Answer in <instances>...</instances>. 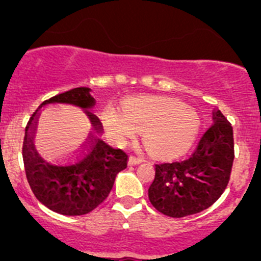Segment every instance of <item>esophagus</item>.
<instances>
[{"mask_svg":"<svg viewBox=\"0 0 261 261\" xmlns=\"http://www.w3.org/2000/svg\"><path fill=\"white\" fill-rule=\"evenodd\" d=\"M142 161H143V160H142L141 157L130 156V157H129V160H128V165H129V166H136V165L141 164Z\"/></svg>","mask_w":261,"mask_h":261,"instance_id":"34e87169","label":"esophagus"}]
</instances>
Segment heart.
Returning a JSON list of instances; mask_svg holds the SVG:
<instances>
[{
	"label": "heart",
	"mask_w": 261,
	"mask_h": 261,
	"mask_svg": "<svg viewBox=\"0 0 261 261\" xmlns=\"http://www.w3.org/2000/svg\"><path fill=\"white\" fill-rule=\"evenodd\" d=\"M105 125L119 139L130 138L136 130L144 132V143L152 153L175 157L192 147L199 123L193 110L181 102L141 99L128 101L122 115H108Z\"/></svg>",
	"instance_id": "heart-1"
}]
</instances>
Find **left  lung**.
<instances>
[{"mask_svg": "<svg viewBox=\"0 0 261 261\" xmlns=\"http://www.w3.org/2000/svg\"><path fill=\"white\" fill-rule=\"evenodd\" d=\"M213 122L192 157L154 165L148 199L162 215L172 218L197 215L226 189L233 162V132L219 110L213 113Z\"/></svg>", "mask_w": 261, "mask_h": 261, "instance_id": "1", "label": "left lung"}]
</instances>
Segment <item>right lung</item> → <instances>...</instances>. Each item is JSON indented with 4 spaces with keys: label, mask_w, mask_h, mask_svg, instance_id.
Listing matches in <instances>:
<instances>
[{
    "label": "right lung",
    "mask_w": 261,
    "mask_h": 261,
    "mask_svg": "<svg viewBox=\"0 0 261 261\" xmlns=\"http://www.w3.org/2000/svg\"><path fill=\"white\" fill-rule=\"evenodd\" d=\"M89 87H76L42 102L25 128L22 159L33 193L42 204L63 216L94 211L109 195L115 176L127 167L128 156L92 133L86 146L61 159H46L33 142V122L40 109L54 104L72 105L91 118L95 99Z\"/></svg>",
    "instance_id": "obj_1"
}]
</instances>
